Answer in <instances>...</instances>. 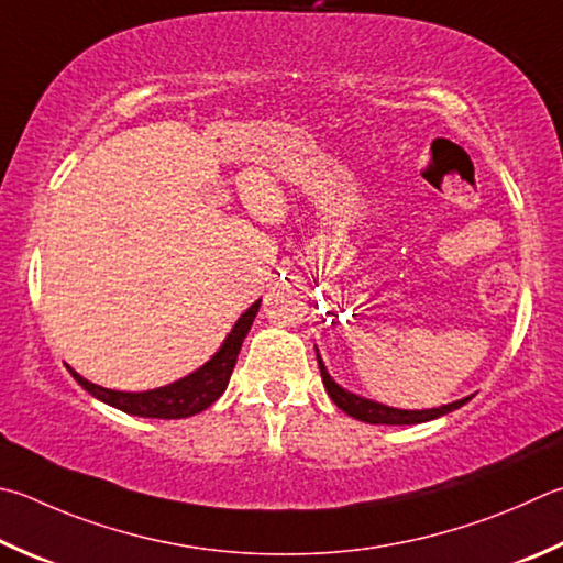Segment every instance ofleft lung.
Segmentation results:
<instances>
[{
  "instance_id": "1",
  "label": "left lung",
  "mask_w": 563,
  "mask_h": 563,
  "mask_svg": "<svg viewBox=\"0 0 563 563\" xmlns=\"http://www.w3.org/2000/svg\"><path fill=\"white\" fill-rule=\"evenodd\" d=\"M317 364H320L322 384H324L327 394H330L332 401L340 406L344 413H350L352 418H356V421H364V423H382V426L426 423V421H433V418H441L445 413L455 411V408L465 406L470 398H473V396H465V398H460V401H453V404H448V406H438V408H426V411H404V408H391V406L369 401V398H362V396H356V394L344 391V388L336 384L330 374H327L324 364L320 360V354H317Z\"/></svg>"
}]
</instances>
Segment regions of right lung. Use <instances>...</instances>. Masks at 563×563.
Returning <instances> with one entry per match:
<instances>
[{
    "label": "right lung",
    "mask_w": 563,
    "mask_h": 563,
    "mask_svg": "<svg viewBox=\"0 0 563 563\" xmlns=\"http://www.w3.org/2000/svg\"><path fill=\"white\" fill-rule=\"evenodd\" d=\"M261 300L253 302L251 308L239 317V322L233 324V330L229 332L227 340H223L221 350L211 356V360L184 379L169 384V386H159L152 388V391H112V388H103L98 384H90L84 376L76 374L68 366V372L74 374V379L86 388L88 394H93L100 401L120 408L130 416H142V418H187L209 408L217 398L227 391L229 379L233 366H236L241 344L246 340V334L251 330V324L258 314Z\"/></svg>",
    "instance_id": "right-lung-1"
}]
</instances>
